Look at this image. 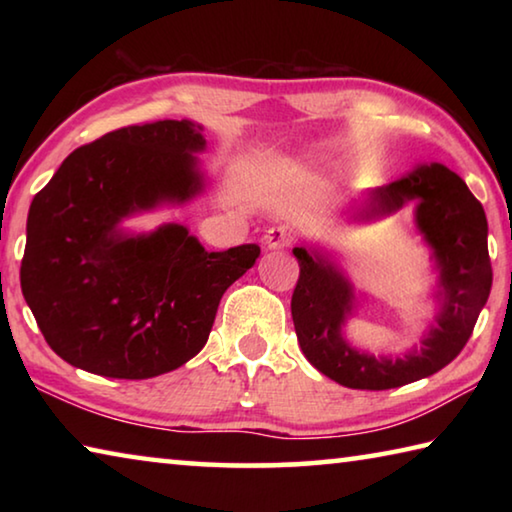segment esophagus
Here are the masks:
<instances>
[{
	"label": "esophagus",
	"instance_id": "1",
	"mask_svg": "<svg viewBox=\"0 0 512 512\" xmlns=\"http://www.w3.org/2000/svg\"><path fill=\"white\" fill-rule=\"evenodd\" d=\"M291 232L284 228V225H273V228H268L264 232V246L268 250H282V248H289L291 246Z\"/></svg>",
	"mask_w": 512,
	"mask_h": 512
}]
</instances>
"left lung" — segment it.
Returning <instances> with one entry per match:
<instances>
[{
  "mask_svg": "<svg viewBox=\"0 0 512 512\" xmlns=\"http://www.w3.org/2000/svg\"><path fill=\"white\" fill-rule=\"evenodd\" d=\"M409 201H418L415 221L436 255L443 309L422 348L404 359H375L352 350L341 336V325L352 309L350 282L327 259L307 253V248H293L300 264L291 296L298 343L311 366L341 386L386 391L443 370L465 348L488 302V221L467 185L443 164H429L372 192L366 216L400 210Z\"/></svg>",
  "mask_w": 512,
  "mask_h": 512,
  "instance_id": "8db88e82",
  "label": "left lung"
}]
</instances>
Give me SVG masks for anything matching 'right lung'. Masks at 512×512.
<instances>
[{"label":"right lung","instance_id":"right-lung-1","mask_svg":"<svg viewBox=\"0 0 512 512\" xmlns=\"http://www.w3.org/2000/svg\"><path fill=\"white\" fill-rule=\"evenodd\" d=\"M203 126L133 124L69 153L33 198L20 282L60 359L112 379L176 370L207 343L225 289L257 244L207 253L185 225L126 237L124 216L201 192Z\"/></svg>","mask_w":512,"mask_h":512}]
</instances>
